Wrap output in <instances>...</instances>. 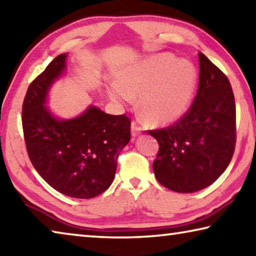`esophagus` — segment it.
<instances>
[{
  "mask_svg": "<svg viewBox=\"0 0 256 256\" xmlns=\"http://www.w3.org/2000/svg\"><path fill=\"white\" fill-rule=\"evenodd\" d=\"M141 132H142V128H141L140 125L136 123V122L133 120L132 124H131V134H132V136H139Z\"/></svg>",
  "mask_w": 256,
  "mask_h": 256,
  "instance_id": "obj_1",
  "label": "esophagus"
}]
</instances>
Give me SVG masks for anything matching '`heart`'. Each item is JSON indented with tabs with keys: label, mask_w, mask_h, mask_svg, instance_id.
Instances as JSON below:
<instances>
[{
	"label": "heart",
	"mask_w": 256,
	"mask_h": 256,
	"mask_svg": "<svg viewBox=\"0 0 256 256\" xmlns=\"http://www.w3.org/2000/svg\"><path fill=\"white\" fill-rule=\"evenodd\" d=\"M197 72L188 60L172 54H157L128 68L114 85V100L131 101L140 96V114L147 123L168 124L184 115L192 104Z\"/></svg>",
	"instance_id": "obj_1"
}]
</instances>
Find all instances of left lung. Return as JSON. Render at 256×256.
<instances>
[{
	"mask_svg": "<svg viewBox=\"0 0 256 256\" xmlns=\"http://www.w3.org/2000/svg\"><path fill=\"white\" fill-rule=\"evenodd\" d=\"M189 110L173 125L149 131L160 144L152 168L162 186L188 194L212 184L228 168L236 144V104L230 82L208 56Z\"/></svg>",
	"mask_w": 256,
	"mask_h": 256,
	"instance_id": "8db88e82",
	"label": "left lung"
}]
</instances>
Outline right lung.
<instances>
[{"mask_svg":"<svg viewBox=\"0 0 256 256\" xmlns=\"http://www.w3.org/2000/svg\"><path fill=\"white\" fill-rule=\"evenodd\" d=\"M67 54L48 64L30 83L22 104V130L32 164L52 188L74 198H93L109 188L117 158L131 139V122L90 106L72 120L56 118L46 106L51 85L66 70Z\"/></svg>","mask_w":256,"mask_h":256,"instance_id":"1","label":"right lung"}]
</instances>
